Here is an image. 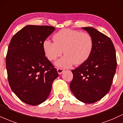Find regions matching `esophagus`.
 Returning <instances> with one entry per match:
<instances>
[{
  "instance_id": "esophagus-1",
  "label": "esophagus",
  "mask_w": 123,
  "mask_h": 123,
  "mask_svg": "<svg viewBox=\"0 0 123 123\" xmlns=\"http://www.w3.org/2000/svg\"><path fill=\"white\" fill-rule=\"evenodd\" d=\"M64 69H62V68H57V73H58L59 75H61V74L64 72Z\"/></svg>"
}]
</instances>
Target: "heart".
Instances as JSON below:
<instances>
[{
  "instance_id": "heart-1",
  "label": "heart",
  "mask_w": 123,
  "mask_h": 123,
  "mask_svg": "<svg viewBox=\"0 0 123 123\" xmlns=\"http://www.w3.org/2000/svg\"><path fill=\"white\" fill-rule=\"evenodd\" d=\"M54 42H44L43 48L45 56L52 61L65 54L55 62V66L68 68L74 64L80 65L88 60L93 48L91 36L87 32L64 28L60 30L53 36Z\"/></svg>"
}]
</instances>
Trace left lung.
Masks as SVG:
<instances>
[{"instance_id":"1","label":"left lung","mask_w":123,"mask_h":123,"mask_svg":"<svg viewBox=\"0 0 123 123\" xmlns=\"http://www.w3.org/2000/svg\"><path fill=\"white\" fill-rule=\"evenodd\" d=\"M82 28L91 36L93 48L87 61L72 70L73 79L70 89L79 100L91 104L109 92L117 62L114 45L110 38L92 27Z\"/></svg>"}]
</instances>
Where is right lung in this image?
I'll list each match as a JSON object with an SVG mask.
<instances>
[{
	"label": "right lung",
	"instance_id": "1",
	"mask_svg": "<svg viewBox=\"0 0 123 123\" xmlns=\"http://www.w3.org/2000/svg\"><path fill=\"white\" fill-rule=\"evenodd\" d=\"M55 30L48 25H26L9 44L6 56L9 84L19 99L29 105L46 100L59 76L43 48L44 42Z\"/></svg>",
	"mask_w": 123,
	"mask_h": 123
}]
</instances>
